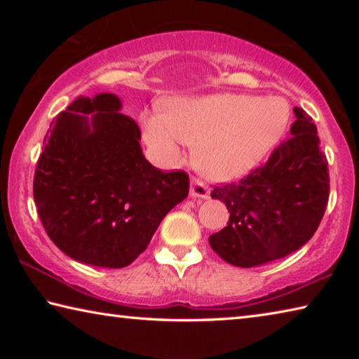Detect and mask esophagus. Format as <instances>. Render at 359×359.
Segmentation results:
<instances>
[{
	"label": "esophagus",
	"instance_id": "34e87169",
	"mask_svg": "<svg viewBox=\"0 0 359 359\" xmlns=\"http://www.w3.org/2000/svg\"><path fill=\"white\" fill-rule=\"evenodd\" d=\"M190 196L199 198V199L209 198V188L205 187L199 179H193L190 184Z\"/></svg>",
	"mask_w": 359,
	"mask_h": 359
}]
</instances>
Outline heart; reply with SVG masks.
<instances>
[{
  "label": "heart",
  "mask_w": 359,
  "mask_h": 359,
  "mask_svg": "<svg viewBox=\"0 0 359 359\" xmlns=\"http://www.w3.org/2000/svg\"><path fill=\"white\" fill-rule=\"evenodd\" d=\"M288 121L290 106L282 98L231 93L169 100L160 115L141 117L145 142L160 160L171 165L182 158V144L196 145L198 166L217 182L253 171Z\"/></svg>",
  "instance_id": "b5f03b06"
}]
</instances>
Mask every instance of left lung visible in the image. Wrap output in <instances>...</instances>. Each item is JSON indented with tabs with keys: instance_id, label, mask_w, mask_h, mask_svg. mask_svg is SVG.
Wrapping results in <instances>:
<instances>
[{
	"instance_id": "obj_1",
	"label": "left lung",
	"mask_w": 359,
	"mask_h": 359,
	"mask_svg": "<svg viewBox=\"0 0 359 359\" xmlns=\"http://www.w3.org/2000/svg\"><path fill=\"white\" fill-rule=\"evenodd\" d=\"M290 137L272 151L266 165L239 184L214 188L229 222L209 244L226 263L253 267L280 259L306 244L317 231L330 198L327 160L317 126L294 107Z\"/></svg>"
}]
</instances>
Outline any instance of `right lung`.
I'll use <instances>...</instances> for the list:
<instances>
[{
  "instance_id": "right-lung-1",
  "label": "right lung",
  "mask_w": 359,
  "mask_h": 359,
  "mask_svg": "<svg viewBox=\"0 0 359 359\" xmlns=\"http://www.w3.org/2000/svg\"><path fill=\"white\" fill-rule=\"evenodd\" d=\"M120 111L114 93L72 101L52 121L33 182L53 244L79 263L111 269L131 264L188 196V175L151 166L139 126Z\"/></svg>"
}]
</instances>
